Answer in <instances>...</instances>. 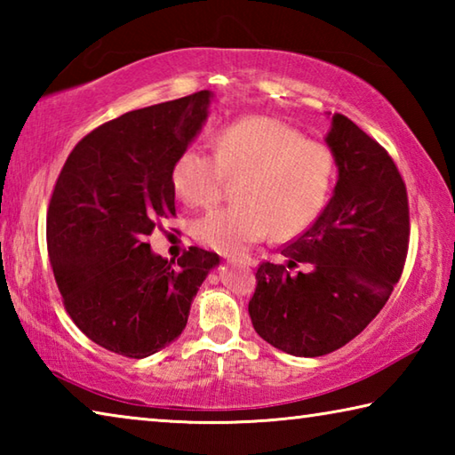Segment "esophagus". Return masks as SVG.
I'll return each mask as SVG.
<instances>
[{
  "mask_svg": "<svg viewBox=\"0 0 455 455\" xmlns=\"http://www.w3.org/2000/svg\"><path fill=\"white\" fill-rule=\"evenodd\" d=\"M227 260H228V263H241V265H244V267H252V265H255V260L249 259V257H241V259L227 257Z\"/></svg>",
  "mask_w": 455,
  "mask_h": 455,
  "instance_id": "34e87169",
  "label": "esophagus"
}]
</instances>
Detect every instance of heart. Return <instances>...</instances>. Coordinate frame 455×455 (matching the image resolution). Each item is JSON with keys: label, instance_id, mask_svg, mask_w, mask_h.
<instances>
[{"label": "heart", "instance_id": "b5f03b06", "mask_svg": "<svg viewBox=\"0 0 455 455\" xmlns=\"http://www.w3.org/2000/svg\"><path fill=\"white\" fill-rule=\"evenodd\" d=\"M225 179L236 180V204L195 222V238L222 255H238L271 233L291 238L317 217L333 179L325 144L267 116L235 122L214 138V156L187 150L176 160L172 187L184 204L219 203Z\"/></svg>", "mask_w": 455, "mask_h": 455}]
</instances>
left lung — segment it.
Returning <instances> with one entry per match:
<instances>
[{"label": "left lung", "instance_id": "obj_1", "mask_svg": "<svg viewBox=\"0 0 455 455\" xmlns=\"http://www.w3.org/2000/svg\"><path fill=\"white\" fill-rule=\"evenodd\" d=\"M333 196L283 265L263 263L249 315L257 333L295 357H319L357 337L383 309L410 243L407 192L397 166L341 114L331 116Z\"/></svg>", "mask_w": 455, "mask_h": 455}]
</instances>
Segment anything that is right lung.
I'll list each match as a JSON object with an SVG mask.
<instances>
[{"label":"right lung","mask_w":455,"mask_h":455,"mask_svg":"<svg viewBox=\"0 0 455 455\" xmlns=\"http://www.w3.org/2000/svg\"><path fill=\"white\" fill-rule=\"evenodd\" d=\"M212 98L200 90L102 124L58 176L48 211L53 276L82 333L118 355L144 359L172 343L220 265L198 246L168 263L146 243L174 214V164L203 130Z\"/></svg>","instance_id":"right-lung-1"}]
</instances>
